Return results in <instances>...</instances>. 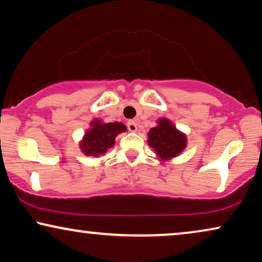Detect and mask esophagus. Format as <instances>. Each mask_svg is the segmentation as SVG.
Segmentation results:
<instances>
[{
	"mask_svg": "<svg viewBox=\"0 0 262 262\" xmlns=\"http://www.w3.org/2000/svg\"><path fill=\"white\" fill-rule=\"evenodd\" d=\"M127 127L130 132H137L138 130V123L135 121H129L127 123Z\"/></svg>",
	"mask_w": 262,
	"mask_h": 262,
	"instance_id": "esophagus-1",
	"label": "esophagus"
}]
</instances>
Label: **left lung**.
I'll return each instance as SVG.
<instances>
[{
	"mask_svg": "<svg viewBox=\"0 0 262 262\" xmlns=\"http://www.w3.org/2000/svg\"><path fill=\"white\" fill-rule=\"evenodd\" d=\"M148 145L163 162L175 158L187 147V135L167 118L157 120V125L147 133Z\"/></svg>",
	"mask_w": 262,
	"mask_h": 262,
	"instance_id": "1",
	"label": "left lung"
}]
</instances>
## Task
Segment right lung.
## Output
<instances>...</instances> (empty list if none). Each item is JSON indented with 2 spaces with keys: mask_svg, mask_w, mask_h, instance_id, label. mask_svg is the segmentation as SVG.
<instances>
[{
  "mask_svg": "<svg viewBox=\"0 0 262 262\" xmlns=\"http://www.w3.org/2000/svg\"><path fill=\"white\" fill-rule=\"evenodd\" d=\"M125 130L127 127L121 122L104 123L99 118H95L80 141V149L85 156L99 158L105 155L107 149L114 147L115 139Z\"/></svg>",
  "mask_w": 262,
  "mask_h": 262,
  "instance_id": "obj_1",
  "label": "right lung"
}]
</instances>
